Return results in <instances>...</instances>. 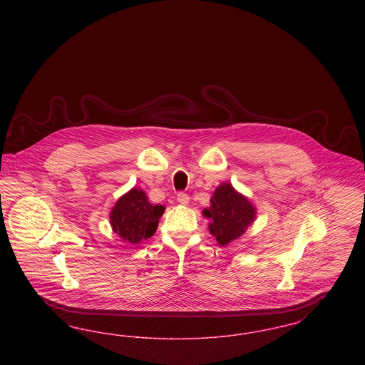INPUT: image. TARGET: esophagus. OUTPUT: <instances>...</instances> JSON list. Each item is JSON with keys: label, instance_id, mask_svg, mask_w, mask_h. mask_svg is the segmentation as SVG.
Returning <instances> with one entry per match:
<instances>
[{"label": "esophagus", "instance_id": "esophagus-1", "mask_svg": "<svg viewBox=\"0 0 365 365\" xmlns=\"http://www.w3.org/2000/svg\"><path fill=\"white\" fill-rule=\"evenodd\" d=\"M176 200H178V202H179V204H182V205H187V204H189V201H190L189 195H187V194H185V192H179V194L176 195Z\"/></svg>", "mask_w": 365, "mask_h": 365}]
</instances>
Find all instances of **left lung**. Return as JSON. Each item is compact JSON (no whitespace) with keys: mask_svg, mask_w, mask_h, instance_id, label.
<instances>
[{"mask_svg":"<svg viewBox=\"0 0 365 365\" xmlns=\"http://www.w3.org/2000/svg\"><path fill=\"white\" fill-rule=\"evenodd\" d=\"M208 219L209 232L220 246H227L242 237L247 227L256 220L257 209L252 201L225 182L216 187L210 198V207L202 210Z\"/></svg>","mask_w":365,"mask_h":365,"instance_id":"1","label":"left lung"}]
</instances>
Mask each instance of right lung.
Here are the masks:
<instances>
[{
	"label": "right lung",
	"instance_id": "1",
	"mask_svg": "<svg viewBox=\"0 0 365 365\" xmlns=\"http://www.w3.org/2000/svg\"><path fill=\"white\" fill-rule=\"evenodd\" d=\"M164 210L163 205L150 204L142 189L133 187L110 209L109 223L124 242L135 245L155 235Z\"/></svg>",
	"mask_w": 365,
	"mask_h": 365
}]
</instances>
